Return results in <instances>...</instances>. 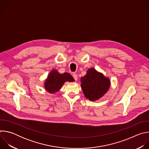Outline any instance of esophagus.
<instances>
[{
    "label": "esophagus",
    "mask_w": 149,
    "mask_h": 149,
    "mask_svg": "<svg viewBox=\"0 0 149 149\" xmlns=\"http://www.w3.org/2000/svg\"><path fill=\"white\" fill-rule=\"evenodd\" d=\"M72 76H73V77H74L75 81H77V80H78V75H77L76 74H74Z\"/></svg>",
    "instance_id": "esophagus-1"
}]
</instances>
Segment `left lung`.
Here are the masks:
<instances>
[{
  "label": "left lung",
  "instance_id": "8db88e82",
  "mask_svg": "<svg viewBox=\"0 0 149 149\" xmlns=\"http://www.w3.org/2000/svg\"><path fill=\"white\" fill-rule=\"evenodd\" d=\"M81 82L85 97L91 101L100 98L107 93L110 86V79L93 68L89 69L87 74L81 78Z\"/></svg>",
  "mask_w": 149,
  "mask_h": 149
}]
</instances>
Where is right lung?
Wrapping results in <instances>:
<instances>
[{
	"instance_id": "right-lung-1",
	"label": "right lung",
	"mask_w": 149,
	"mask_h": 149,
	"mask_svg": "<svg viewBox=\"0 0 149 149\" xmlns=\"http://www.w3.org/2000/svg\"><path fill=\"white\" fill-rule=\"evenodd\" d=\"M66 81L72 82L74 79L69 73L59 74L56 70H53L45 81V88L48 93H55L60 90Z\"/></svg>"
}]
</instances>
